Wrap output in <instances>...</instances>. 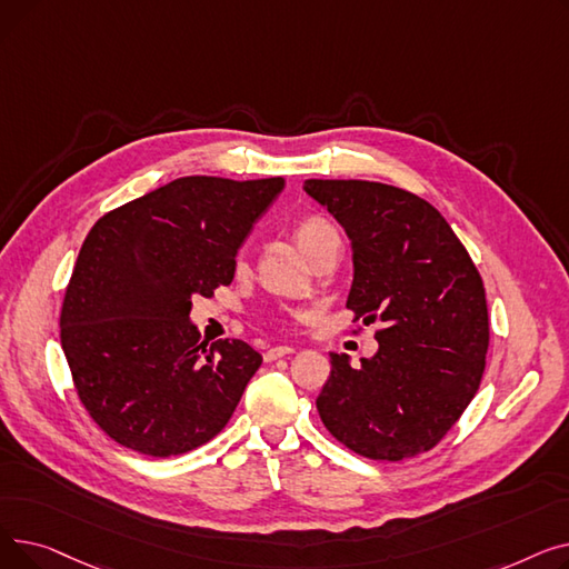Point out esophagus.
<instances>
[{"mask_svg":"<svg viewBox=\"0 0 569 569\" xmlns=\"http://www.w3.org/2000/svg\"><path fill=\"white\" fill-rule=\"evenodd\" d=\"M290 352H295V348H290V346H277V348H269V350H264V362H274V360H279V357L290 355Z\"/></svg>","mask_w":569,"mask_h":569,"instance_id":"obj_1","label":"esophagus"}]
</instances>
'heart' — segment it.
Instances as JSON below:
<instances>
[{"mask_svg": "<svg viewBox=\"0 0 569 569\" xmlns=\"http://www.w3.org/2000/svg\"><path fill=\"white\" fill-rule=\"evenodd\" d=\"M337 230L330 223H327L325 219L309 217L302 223H297V228H295V242H297V247L302 249L305 256H309L322 242L325 237H330Z\"/></svg>", "mask_w": 569, "mask_h": 569, "instance_id": "b5f03b06", "label": "heart"}]
</instances>
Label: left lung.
Returning <instances> with one entry per match:
<instances>
[{
  "mask_svg": "<svg viewBox=\"0 0 569 569\" xmlns=\"http://www.w3.org/2000/svg\"><path fill=\"white\" fill-rule=\"evenodd\" d=\"M305 191L350 239L346 307L365 325L385 322L362 367L330 352L320 420L362 457L422 455L480 387L489 348L482 277L450 223L415 193L365 179H307Z\"/></svg>",
  "mask_w": 569,
  "mask_h": 569,
  "instance_id": "1",
  "label": "left lung"
}]
</instances>
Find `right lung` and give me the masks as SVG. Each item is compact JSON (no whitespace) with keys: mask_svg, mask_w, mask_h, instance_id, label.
Masks as SVG:
<instances>
[{"mask_svg":"<svg viewBox=\"0 0 569 569\" xmlns=\"http://www.w3.org/2000/svg\"><path fill=\"white\" fill-rule=\"evenodd\" d=\"M283 187L179 177L89 230L59 327L78 397L114 442L172 457L228 425L262 357L239 339L207 348L193 297L232 281L237 251Z\"/></svg>","mask_w":569,"mask_h":569,"instance_id":"obj_1","label":"right lung"}]
</instances>
